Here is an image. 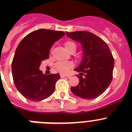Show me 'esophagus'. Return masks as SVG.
<instances>
[{
	"instance_id": "obj_1",
	"label": "esophagus",
	"mask_w": 132,
	"mask_h": 132,
	"mask_svg": "<svg viewBox=\"0 0 132 132\" xmlns=\"http://www.w3.org/2000/svg\"><path fill=\"white\" fill-rule=\"evenodd\" d=\"M68 77V76H66V75L60 74V77H61V78H64V77Z\"/></svg>"
}]
</instances>
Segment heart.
Here are the masks:
<instances>
[{
    "label": "heart",
    "instance_id": "heart-1",
    "mask_svg": "<svg viewBox=\"0 0 132 132\" xmlns=\"http://www.w3.org/2000/svg\"><path fill=\"white\" fill-rule=\"evenodd\" d=\"M64 47L69 53L75 52L76 50V45L72 41H67L64 43ZM73 66L72 62H59L55 64V68L60 73L66 74L69 70Z\"/></svg>",
    "mask_w": 132,
    "mask_h": 132
}]
</instances>
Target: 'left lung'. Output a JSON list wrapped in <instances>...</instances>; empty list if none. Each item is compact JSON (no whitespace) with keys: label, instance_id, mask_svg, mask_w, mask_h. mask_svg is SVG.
Segmentation results:
<instances>
[{"label":"left lung","instance_id":"left-lung-1","mask_svg":"<svg viewBox=\"0 0 132 132\" xmlns=\"http://www.w3.org/2000/svg\"><path fill=\"white\" fill-rule=\"evenodd\" d=\"M66 34L82 45L83 56L75 71L81 72L79 83L71 87L77 96L92 100L105 92L111 83L114 61L110 49L105 42L88 31H76Z\"/></svg>","mask_w":132,"mask_h":132}]
</instances>
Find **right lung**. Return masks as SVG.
Instances as JSON below:
<instances>
[{
    "mask_svg": "<svg viewBox=\"0 0 132 132\" xmlns=\"http://www.w3.org/2000/svg\"><path fill=\"white\" fill-rule=\"evenodd\" d=\"M64 34L39 29L26 36L18 45L12 60V76L17 89L27 99L39 102L54 92L60 75L44 74L39 68L42 60L49 59L53 44Z\"/></svg>",
    "mask_w": 132,
    "mask_h": 132,
    "instance_id": "1",
    "label": "right lung"
}]
</instances>
